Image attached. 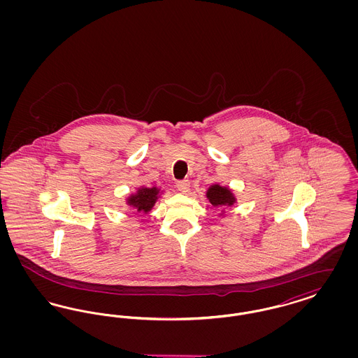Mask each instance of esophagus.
I'll return each instance as SVG.
<instances>
[{"label":"esophagus","mask_w":358,"mask_h":358,"mask_svg":"<svg viewBox=\"0 0 358 358\" xmlns=\"http://www.w3.org/2000/svg\"><path fill=\"white\" fill-rule=\"evenodd\" d=\"M177 189L181 192V193H187L189 192V187H190V182L187 180H182V181H178L176 184Z\"/></svg>","instance_id":"1"}]
</instances>
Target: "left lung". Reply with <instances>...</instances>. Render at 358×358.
Returning <instances> with one entry per match:
<instances>
[{"mask_svg": "<svg viewBox=\"0 0 358 358\" xmlns=\"http://www.w3.org/2000/svg\"><path fill=\"white\" fill-rule=\"evenodd\" d=\"M206 199L215 208L232 206L236 203V197L232 193V190L228 187H222L219 184H215V185L208 187ZM222 215H224V210H222Z\"/></svg>", "mask_w": 358, "mask_h": 358, "instance_id": "left-lung-1", "label": "left lung"}]
</instances>
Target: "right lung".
I'll use <instances>...</instances> for the list:
<instances>
[{"label": "right lung", "instance_id": "right-lung-1", "mask_svg": "<svg viewBox=\"0 0 358 358\" xmlns=\"http://www.w3.org/2000/svg\"><path fill=\"white\" fill-rule=\"evenodd\" d=\"M161 189L157 187H141L136 193L130 194L126 200V204L133 206L138 213H149L153 209L157 200L161 196Z\"/></svg>", "mask_w": 358, "mask_h": 358}]
</instances>
